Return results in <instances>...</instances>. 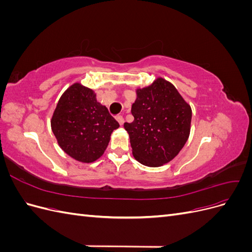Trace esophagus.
Listing matches in <instances>:
<instances>
[{
    "instance_id": "esophagus-1",
    "label": "esophagus",
    "mask_w": 252,
    "mask_h": 252,
    "mask_svg": "<svg viewBox=\"0 0 252 252\" xmlns=\"http://www.w3.org/2000/svg\"><path fill=\"white\" fill-rule=\"evenodd\" d=\"M117 121L119 122V124L122 126V125H123L124 124V118L123 117H122V116H118L117 118Z\"/></svg>"
}]
</instances>
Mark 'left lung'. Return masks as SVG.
Listing matches in <instances>:
<instances>
[{
    "label": "left lung",
    "instance_id": "8db88e82",
    "mask_svg": "<svg viewBox=\"0 0 252 252\" xmlns=\"http://www.w3.org/2000/svg\"><path fill=\"white\" fill-rule=\"evenodd\" d=\"M131 106L132 123H125L132 155L148 167L170 162L184 147L191 124L192 111L172 84L163 78L135 90Z\"/></svg>",
    "mask_w": 252,
    "mask_h": 252
}]
</instances>
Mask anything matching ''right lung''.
I'll return each mask as SVG.
<instances>
[{
  "instance_id": "right-lung-1",
  "label": "right lung",
  "mask_w": 252,
  "mask_h": 252,
  "mask_svg": "<svg viewBox=\"0 0 252 252\" xmlns=\"http://www.w3.org/2000/svg\"><path fill=\"white\" fill-rule=\"evenodd\" d=\"M50 123L60 147L82 163L101 158L112 131L120 127L108 109L96 101L94 91L80 83L72 84L61 95Z\"/></svg>"
}]
</instances>
